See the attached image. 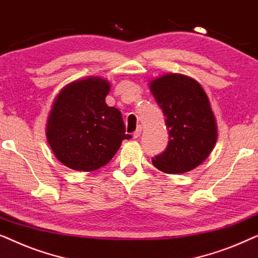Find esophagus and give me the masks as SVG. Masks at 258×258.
<instances>
[{
  "label": "esophagus",
  "mask_w": 258,
  "mask_h": 258,
  "mask_svg": "<svg viewBox=\"0 0 258 258\" xmlns=\"http://www.w3.org/2000/svg\"><path fill=\"white\" fill-rule=\"evenodd\" d=\"M141 133H142V126H141V125H139V126H137L136 132L133 134V137H134V139H137V137H140V135H141Z\"/></svg>",
  "instance_id": "obj_1"
}]
</instances>
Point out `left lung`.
<instances>
[{
	"label": "left lung",
	"instance_id": "1",
	"mask_svg": "<svg viewBox=\"0 0 258 258\" xmlns=\"http://www.w3.org/2000/svg\"><path fill=\"white\" fill-rule=\"evenodd\" d=\"M163 110L169 142L153 164L167 174H183L203 163L217 141L216 118L206 91L191 77L165 74L149 82Z\"/></svg>",
	"mask_w": 258,
	"mask_h": 258
}]
</instances>
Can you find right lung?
<instances>
[{
  "label": "right lung",
  "instance_id": "right-lung-1",
  "mask_svg": "<svg viewBox=\"0 0 258 258\" xmlns=\"http://www.w3.org/2000/svg\"><path fill=\"white\" fill-rule=\"evenodd\" d=\"M110 83L102 77H86L67 84L55 97L45 135L56 158L77 171H95L109 163L125 134L122 114L108 107Z\"/></svg>",
  "mask_w": 258,
  "mask_h": 258
}]
</instances>
